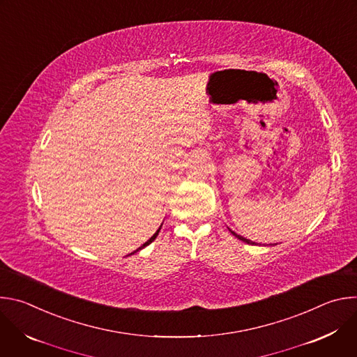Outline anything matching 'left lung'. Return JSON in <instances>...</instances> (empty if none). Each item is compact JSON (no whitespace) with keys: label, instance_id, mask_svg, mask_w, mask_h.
Returning a JSON list of instances; mask_svg holds the SVG:
<instances>
[{"label":"left lung","instance_id":"8db88e82","mask_svg":"<svg viewBox=\"0 0 357 357\" xmlns=\"http://www.w3.org/2000/svg\"><path fill=\"white\" fill-rule=\"evenodd\" d=\"M230 231H231V230H230ZM231 234H234V236H236V237H237V238H238V240H241V241H244V243H247V244H254V243H252V241H250V240H247V238H244V237H241V236H238V234H236V233H234V231H231Z\"/></svg>","mask_w":357,"mask_h":357}]
</instances>
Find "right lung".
Returning <instances> with one entry per match:
<instances>
[{
  "label": "right lung",
  "mask_w": 357,
  "mask_h": 357,
  "mask_svg": "<svg viewBox=\"0 0 357 357\" xmlns=\"http://www.w3.org/2000/svg\"><path fill=\"white\" fill-rule=\"evenodd\" d=\"M158 233H160V230H158V231H157V233H155V234H154V236H152V237H151V238H149V240H148V241H146V243H144V244H142V245H141V247H139V248H138V250H141V248H144V247H145V245H148V244H151V243H152V241H154V240H155V238H157V236H158ZM138 250H135V251H138ZM135 251H134V252H135ZM134 252H131V254H134Z\"/></svg>",
  "instance_id": "1"
}]
</instances>
